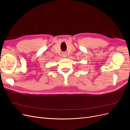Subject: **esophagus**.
Wrapping results in <instances>:
<instances>
[{"mask_svg": "<svg viewBox=\"0 0 130 130\" xmlns=\"http://www.w3.org/2000/svg\"><path fill=\"white\" fill-rule=\"evenodd\" d=\"M63 56L64 57H67V54H63Z\"/></svg>", "mask_w": 130, "mask_h": 130, "instance_id": "1", "label": "esophagus"}]
</instances>
